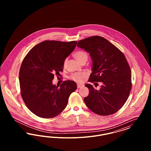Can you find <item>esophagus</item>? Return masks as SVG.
Returning <instances> with one entry per match:
<instances>
[{
    "instance_id": "34e87169",
    "label": "esophagus",
    "mask_w": 151,
    "mask_h": 151,
    "mask_svg": "<svg viewBox=\"0 0 151 151\" xmlns=\"http://www.w3.org/2000/svg\"><path fill=\"white\" fill-rule=\"evenodd\" d=\"M83 86H84L83 84H77L78 88H82Z\"/></svg>"
}]
</instances>
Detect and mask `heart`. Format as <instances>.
I'll use <instances>...</instances> for the list:
<instances>
[{
	"mask_svg": "<svg viewBox=\"0 0 151 151\" xmlns=\"http://www.w3.org/2000/svg\"><path fill=\"white\" fill-rule=\"evenodd\" d=\"M74 57L75 58L79 61L80 63H81L84 60H87L88 59V55L86 54V52L84 51L79 50L75 52L73 54ZM67 62V59H65L64 61V66L66 64ZM86 77V73L84 72L82 73H72L71 75V78L78 82H82L83 80L85 79Z\"/></svg>",
	"mask_w": 151,
	"mask_h": 151,
	"instance_id": "heart-1",
	"label": "heart"
}]
</instances>
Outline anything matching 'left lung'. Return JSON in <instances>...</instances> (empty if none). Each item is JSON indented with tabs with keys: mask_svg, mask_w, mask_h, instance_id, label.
<instances>
[{
	"mask_svg": "<svg viewBox=\"0 0 151 151\" xmlns=\"http://www.w3.org/2000/svg\"><path fill=\"white\" fill-rule=\"evenodd\" d=\"M77 46L89 52L93 62L88 81L102 83L99 91L90 84L85 86L89 92L84 99L86 106L98 115L117 112L126 102L132 87L131 71L125 56L115 45L101 36L80 40Z\"/></svg>",
	"mask_w": 151,
	"mask_h": 151,
	"instance_id": "left-lung-1",
	"label": "left lung"
}]
</instances>
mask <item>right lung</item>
I'll return each instance as SVG.
<instances>
[{"label":"right lung","mask_w":151,"mask_h":151,"mask_svg":"<svg viewBox=\"0 0 151 151\" xmlns=\"http://www.w3.org/2000/svg\"><path fill=\"white\" fill-rule=\"evenodd\" d=\"M77 41H44L34 46L24 58L19 72L22 99L29 110L43 118H51L65 109L76 83L64 81L52 84L54 75L60 76L64 61L75 49Z\"/></svg>","instance_id":"1"}]
</instances>
